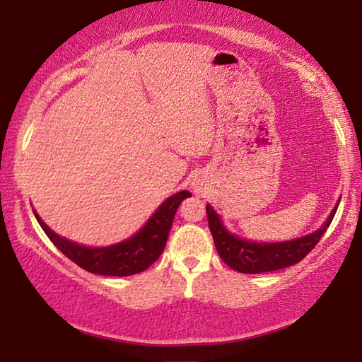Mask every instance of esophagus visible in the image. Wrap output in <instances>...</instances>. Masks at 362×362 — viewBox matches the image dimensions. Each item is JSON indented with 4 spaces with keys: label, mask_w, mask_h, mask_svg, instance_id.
<instances>
[{
    "label": "esophagus",
    "mask_w": 362,
    "mask_h": 362,
    "mask_svg": "<svg viewBox=\"0 0 362 362\" xmlns=\"http://www.w3.org/2000/svg\"><path fill=\"white\" fill-rule=\"evenodd\" d=\"M194 191L196 192H202V191H204V187H202V185H194Z\"/></svg>",
    "instance_id": "1"
}]
</instances>
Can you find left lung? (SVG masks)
<instances>
[{
    "instance_id": "8db88e82",
    "label": "left lung",
    "mask_w": 362,
    "mask_h": 362,
    "mask_svg": "<svg viewBox=\"0 0 362 362\" xmlns=\"http://www.w3.org/2000/svg\"><path fill=\"white\" fill-rule=\"evenodd\" d=\"M338 204L331 211L328 219L318 230L311 232L308 235L298 237V239L272 242V244L270 242H252L234 235L226 229L219 214L212 209L211 204L206 206V212L217 254L221 255L224 264L229 265L230 269L240 272V274H265V272L286 269V267L303 260L315 249V245L318 244L326 229L329 227L336 209H338Z\"/></svg>"
}]
</instances>
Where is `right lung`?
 Masks as SVG:
<instances>
[{"label": "right lung", "mask_w": 362, "mask_h": 362, "mask_svg": "<svg viewBox=\"0 0 362 362\" xmlns=\"http://www.w3.org/2000/svg\"><path fill=\"white\" fill-rule=\"evenodd\" d=\"M189 196V191H180L175 196L168 197L141 227L140 232H136L130 239L108 247H86L67 240L66 237L57 235L56 232L49 229L36 211H34V216L52 244L81 269L97 275L128 276L140 274L160 259L177 207L182 199Z\"/></svg>", "instance_id": "add662e5"}]
</instances>
